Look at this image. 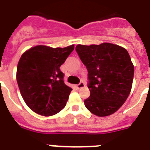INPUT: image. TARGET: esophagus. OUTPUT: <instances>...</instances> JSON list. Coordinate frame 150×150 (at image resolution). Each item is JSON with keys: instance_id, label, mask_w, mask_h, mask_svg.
<instances>
[{"instance_id": "obj_1", "label": "esophagus", "mask_w": 150, "mask_h": 150, "mask_svg": "<svg viewBox=\"0 0 150 150\" xmlns=\"http://www.w3.org/2000/svg\"><path fill=\"white\" fill-rule=\"evenodd\" d=\"M84 86H85V83H84L83 82H80V83L76 85V87H77L78 89H81L83 88V87H84Z\"/></svg>"}]
</instances>
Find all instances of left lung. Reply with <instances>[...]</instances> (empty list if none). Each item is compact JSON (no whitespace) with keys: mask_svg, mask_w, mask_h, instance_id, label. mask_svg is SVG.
Segmentation results:
<instances>
[{"mask_svg":"<svg viewBox=\"0 0 150 150\" xmlns=\"http://www.w3.org/2000/svg\"><path fill=\"white\" fill-rule=\"evenodd\" d=\"M76 51L88 71L90 96L84 100L86 109L101 117L117 112L133 85L134 67L128 51L110 43L78 44Z\"/></svg>","mask_w":150,"mask_h":150,"instance_id":"8db88e82","label":"left lung"}]
</instances>
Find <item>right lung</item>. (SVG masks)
Listing matches in <instances>:
<instances>
[{"label": "right lung", "mask_w": 150, "mask_h": 150, "mask_svg": "<svg viewBox=\"0 0 150 150\" xmlns=\"http://www.w3.org/2000/svg\"><path fill=\"white\" fill-rule=\"evenodd\" d=\"M74 49V45H38L22 54L17 64V84L26 104L36 113L50 117L66 106L72 89L64 83L60 67Z\"/></svg>", "instance_id": "1"}]
</instances>
